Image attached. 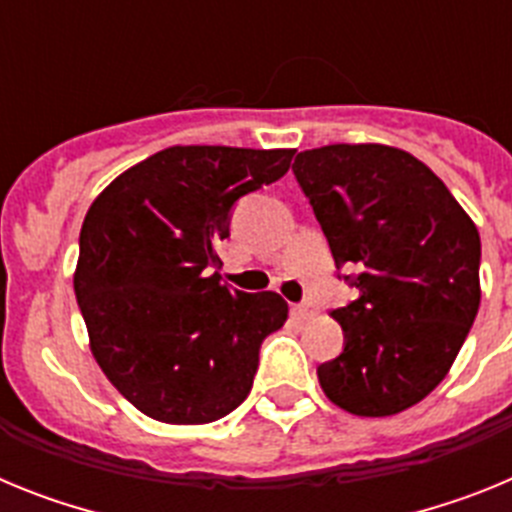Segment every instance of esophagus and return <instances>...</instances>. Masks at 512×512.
<instances>
[{"instance_id": "obj_1", "label": "esophagus", "mask_w": 512, "mask_h": 512, "mask_svg": "<svg viewBox=\"0 0 512 512\" xmlns=\"http://www.w3.org/2000/svg\"><path fill=\"white\" fill-rule=\"evenodd\" d=\"M292 312H295V315H297V318H300V320H310L312 315H315V307H312L310 302H302V305L292 307Z\"/></svg>"}]
</instances>
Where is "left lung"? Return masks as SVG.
Instances as JSON below:
<instances>
[{
  "label": "left lung",
  "instance_id": "1",
  "mask_svg": "<svg viewBox=\"0 0 512 512\" xmlns=\"http://www.w3.org/2000/svg\"><path fill=\"white\" fill-rule=\"evenodd\" d=\"M302 192L359 300L330 315L343 354L318 366L333 405L384 418L418 405L449 374L479 310V233L423 161L379 143L297 153Z\"/></svg>",
  "mask_w": 512,
  "mask_h": 512
}]
</instances>
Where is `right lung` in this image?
I'll list each match as a JSON object with an SVG mask.
<instances>
[{
    "instance_id": "1",
    "label": "right lung",
    "mask_w": 512,
    "mask_h": 512,
    "mask_svg": "<svg viewBox=\"0 0 512 512\" xmlns=\"http://www.w3.org/2000/svg\"><path fill=\"white\" fill-rule=\"evenodd\" d=\"M295 151L171 146L122 171L89 207L74 292L104 377L143 415L212 423L248 397L277 292L220 282L217 246L243 194L287 174Z\"/></svg>"
}]
</instances>
